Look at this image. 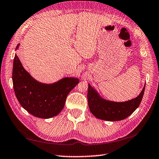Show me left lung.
Returning <instances> with one entry per match:
<instances>
[{
	"label": "left lung",
	"mask_w": 159,
	"mask_h": 159,
	"mask_svg": "<svg viewBox=\"0 0 159 159\" xmlns=\"http://www.w3.org/2000/svg\"><path fill=\"white\" fill-rule=\"evenodd\" d=\"M145 85L136 98L125 102H114L102 98L98 92L88 84V101L90 111L95 117L109 121H121L128 117L140 105Z\"/></svg>",
	"instance_id": "1"
}]
</instances>
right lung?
<instances>
[{
  "mask_svg": "<svg viewBox=\"0 0 159 159\" xmlns=\"http://www.w3.org/2000/svg\"><path fill=\"white\" fill-rule=\"evenodd\" d=\"M19 44L15 50H17ZM13 88L21 107L35 117L49 119L63 110L69 92L79 83V79L66 77L53 84L39 82L22 66L15 54L13 60Z\"/></svg>",
  "mask_w": 159,
  "mask_h": 159,
  "instance_id": "obj_1",
  "label": "right lung"
}]
</instances>
